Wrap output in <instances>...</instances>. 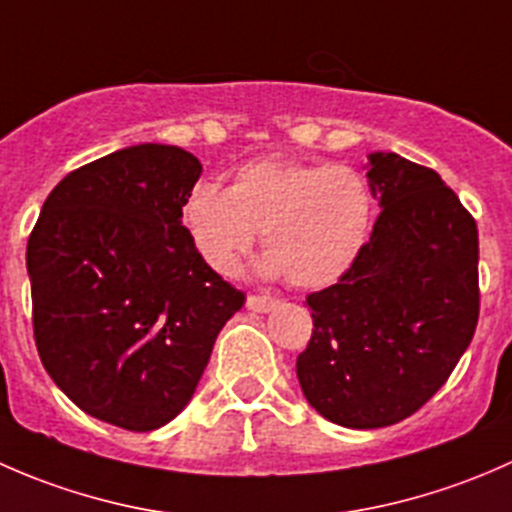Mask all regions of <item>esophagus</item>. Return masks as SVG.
<instances>
[{
  "mask_svg": "<svg viewBox=\"0 0 512 512\" xmlns=\"http://www.w3.org/2000/svg\"><path fill=\"white\" fill-rule=\"evenodd\" d=\"M272 307H277L275 297H265V294H250L247 297V309L250 312H270Z\"/></svg>",
  "mask_w": 512,
  "mask_h": 512,
  "instance_id": "obj_1",
  "label": "esophagus"
}]
</instances>
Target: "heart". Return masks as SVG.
Instances as JSON below:
<instances>
[{"mask_svg": "<svg viewBox=\"0 0 512 512\" xmlns=\"http://www.w3.org/2000/svg\"><path fill=\"white\" fill-rule=\"evenodd\" d=\"M374 200L349 165L257 160L237 170L230 190L198 183L183 200V225L210 270L232 275L262 232V272L319 289L337 282L371 230Z\"/></svg>", "mask_w": 512, "mask_h": 512, "instance_id": "heart-1", "label": "heart"}]
</instances>
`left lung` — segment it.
I'll list each match as a JSON object with an SVG mask.
<instances>
[{
    "instance_id": "1",
    "label": "left lung",
    "mask_w": 512,
    "mask_h": 512,
    "mask_svg": "<svg viewBox=\"0 0 512 512\" xmlns=\"http://www.w3.org/2000/svg\"><path fill=\"white\" fill-rule=\"evenodd\" d=\"M381 213L337 285L312 292V339L297 356L304 396L347 428L416 414L451 376L478 324V227L431 168L371 153Z\"/></svg>"
}]
</instances>
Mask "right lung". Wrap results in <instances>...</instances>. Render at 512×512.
<instances>
[{"instance_id":"obj_1","label":"right lung","mask_w":512,"mask_h":512,"mask_svg":"<svg viewBox=\"0 0 512 512\" xmlns=\"http://www.w3.org/2000/svg\"><path fill=\"white\" fill-rule=\"evenodd\" d=\"M203 165L141 143L71 170L27 245L41 364L89 416L153 431L193 399L245 294L205 265L183 225Z\"/></svg>"}]
</instances>
